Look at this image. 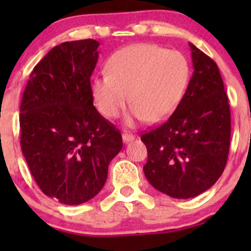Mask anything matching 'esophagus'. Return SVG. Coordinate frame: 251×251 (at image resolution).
Returning <instances> with one entry per match:
<instances>
[{
  "instance_id": "esophagus-1",
  "label": "esophagus",
  "mask_w": 251,
  "mask_h": 251,
  "mask_svg": "<svg viewBox=\"0 0 251 251\" xmlns=\"http://www.w3.org/2000/svg\"><path fill=\"white\" fill-rule=\"evenodd\" d=\"M133 140H135V136H133L132 133H128V132L123 133V141L125 142V143H128V142H131Z\"/></svg>"
}]
</instances>
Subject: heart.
<instances>
[{
    "label": "heart",
    "instance_id": "obj_1",
    "mask_svg": "<svg viewBox=\"0 0 251 251\" xmlns=\"http://www.w3.org/2000/svg\"><path fill=\"white\" fill-rule=\"evenodd\" d=\"M189 80L186 57L156 45L138 44L119 50L107 63V74L93 78L91 91L98 111L116 118L130 97L127 125L160 123L181 102Z\"/></svg>",
    "mask_w": 251,
    "mask_h": 251
}]
</instances>
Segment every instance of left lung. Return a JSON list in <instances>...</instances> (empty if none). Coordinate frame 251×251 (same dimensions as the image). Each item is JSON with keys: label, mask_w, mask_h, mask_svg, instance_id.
Returning <instances> with one entry per match:
<instances>
[{"label": "left lung", "mask_w": 251, "mask_h": 251, "mask_svg": "<svg viewBox=\"0 0 251 251\" xmlns=\"http://www.w3.org/2000/svg\"><path fill=\"white\" fill-rule=\"evenodd\" d=\"M193 75L173 115L141 136L148 151L143 166L149 183L177 199L199 196L214 186L226 166L231 111L216 63L189 44Z\"/></svg>", "instance_id": "left-lung-1"}]
</instances>
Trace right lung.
Returning <instances> with one entry per match:
<instances>
[{"label":"right lung","instance_id":"add662e5","mask_svg":"<svg viewBox=\"0 0 251 251\" xmlns=\"http://www.w3.org/2000/svg\"><path fill=\"white\" fill-rule=\"evenodd\" d=\"M96 40L53 47L30 74L20 104V146L42 192L78 205L97 196L123 148L121 133L93 105Z\"/></svg>","mask_w":251,"mask_h":251}]
</instances>
